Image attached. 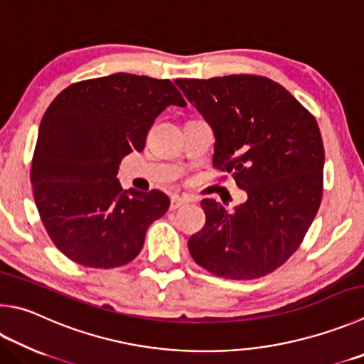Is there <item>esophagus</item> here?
<instances>
[{
  "instance_id": "obj_1",
  "label": "esophagus",
  "mask_w": 364,
  "mask_h": 364,
  "mask_svg": "<svg viewBox=\"0 0 364 364\" xmlns=\"http://www.w3.org/2000/svg\"><path fill=\"white\" fill-rule=\"evenodd\" d=\"M188 200L184 199V197H178V196H173L171 197L170 200V210H176V208H181L184 203H186Z\"/></svg>"
}]
</instances>
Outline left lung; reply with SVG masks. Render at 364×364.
I'll return each mask as SVG.
<instances>
[{
  "instance_id": "1",
  "label": "left lung",
  "mask_w": 364,
  "mask_h": 364,
  "mask_svg": "<svg viewBox=\"0 0 364 364\" xmlns=\"http://www.w3.org/2000/svg\"><path fill=\"white\" fill-rule=\"evenodd\" d=\"M175 82L215 132L213 167L248 194L234 211L200 202L205 224L189 237L191 256L223 279L274 272L299 248L321 203L325 148L315 116L264 76Z\"/></svg>"
}]
</instances>
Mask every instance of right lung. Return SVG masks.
<instances>
[{"label":"right lung","instance_id":"add662e5","mask_svg":"<svg viewBox=\"0 0 364 364\" xmlns=\"http://www.w3.org/2000/svg\"><path fill=\"white\" fill-rule=\"evenodd\" d=\"M186 102L168 79L116 73L68 85L39 125L30 180L46 232L81 266L113 269L135 259L167 194L122 191L117 165L143 151L162 111Z\"/></svg>","mask_w":364,"mask_h":364}]
</instances>
